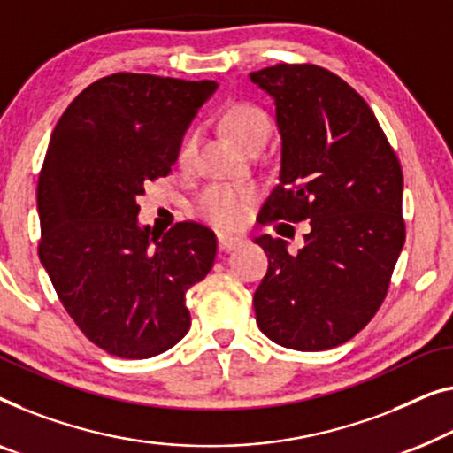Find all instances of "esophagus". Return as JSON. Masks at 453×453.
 <instances>
[{"label":"esophagus","mask_w":453,"mask_h":453,"mask_svg":"<svg viewBox=\"0 0 453 453\" xmlns=\"http://www.w3.org/2000/svg\"><path fill=\"white\" fill-rule=\"evenodd\" d=\"M242 245H245V239L242 237H234V234H219V249L222 253H231Z\"/></svg>","instance_id":"obj_1"}]
</instances>
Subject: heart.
<instances>
[{
  "label": "heart",
  "mask_w": 453,
  "mask_h": 453,
  "mask_svg": "<svg viewBox=\"0 0 453 453\" xmlns=\"http://www.w3.org/2000/svg\"><path fill=\"white\" fill-rule=\"evenodd\" d=\"M220 127L231 136L234 142H239L242 149H261L265 145L267 136L272 130V120L264 108L251 102H234L225 108L220 114ZM196 149L194 133H188L180 142L178 163L186 167L192 161ZM257 200V192L251 186H228V183H219V186L206 188L196 202V211L212 222L214 226L233 231L245 225L251 216V211Z\"/></svg>",
  "instance_id": "1"
}]
</instances>
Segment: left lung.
<instances>
[{
    "label": "left lung",
    "instance_id": "obj_1",
    "mask_svg": "<svg viewBox=\"0 0 453 453\" xmlns=\"http://www.w3.org/2000/svg\"><path fill=\"white\" fill-rule=\"evenodd\" d=\"M249 77L273 97L281 133L280 183L259 220L311 222L296 255L284 239H255L270 259L255 319L290 349H331L388 292L406 234L401 163L368 102L329 69L280 63Z\"/></svg>",
    "mask_w": 453,
    "mask_h": 453
}]
</instances>
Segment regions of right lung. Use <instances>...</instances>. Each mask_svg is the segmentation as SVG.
<instances>
[{"label":"right lung","instance_id":"right-lung-1","mask_svg":"<svg viewBox=\"0 0 453 453\" xmlns=\"http://www.w3.org/2000/svg\"><path fill=\"white\" fill-rule=\"evenodd\" d=\"M216 81L112 73L88 85L52 130L36 202L38 257L65 311L110 356L147 359L189 329L186 292L216 257L211 228L136 225L145 183L165 178Z\"/></svg>","mask_w":453,"mask_h":453}]
</instances>
